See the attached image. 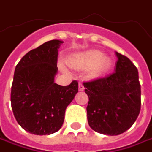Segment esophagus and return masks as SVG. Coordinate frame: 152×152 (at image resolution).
I'll return each instance as SVG.
<instances>
[{
  "mask_svg": "<svg viewBox=\"0 0 152 152\" xmlns=\"http://www.w3.org/2000/svg\"><path fill=\"white\" fill-rule=\"evenodd\" d=\"M78 87H79V91H83L84 90V86H83V84L82 83H79Z\"/></svg>",
  "mask_w": 152,
  "mask_h": 152,
  "instance_id": "esophagus-1",
  "label": "esophagus"
}]
</instances>
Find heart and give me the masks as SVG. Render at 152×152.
Masks as SVG:
<instances>
[{"label":"heart","mask_w":152,"mask_h":152,"mask_svg":"<svg viewBox=\"0 0 152 152\" xmlns=\"http://www.w3.org/2000/svg\"><path fill=\"white\" fill-rule=\"evenodd\" d=\"M69 64L76 69L91 68L90 75L92 76L100 75L107 67L106 58L97 50H91L71 56L69 59Z\"/></svg>","instance_id":"heart-1"}]
</instances>
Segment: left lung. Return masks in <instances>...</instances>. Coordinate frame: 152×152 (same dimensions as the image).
I'll return each mask as SVG.
<instances>
[{
    "label": "left lung",
    "mask_w": 152,
    "mask_h": 152,
    "mask_svg": "<svg viewBox=\"0 0 152 152\" xmlns=\"http://www.w3.org/2000/svg\"><path fill=\"white\" fill-rule=\"evenodd\" d=\"M115 72L84 83L89 99L87 112L90 128L105 135H118L134 123L141 107L139 73L129 58L115 53Z\"/></svg>",
    "instance_id": "obj_1"
}]
</instances>
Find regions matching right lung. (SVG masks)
<instances>
[{
    "label": "right lung",
    "instance_id": "add662e5",
    "mask_svg": "<svg viewBox=\"0 0 152 152\" xmlns=\"http://www.w3.org/2000/svg\"><path fill=\"white\" fill-rule=\"evenodd\" d=\"M62 41L52 40L31 50L17 64L11 90V104L18 123L36 135L58 131L66 107L78 92V83H54L58 52Z\"/></svg>",
    "mask_w": 152,
    "mask_h": 152
}]
</instances>
